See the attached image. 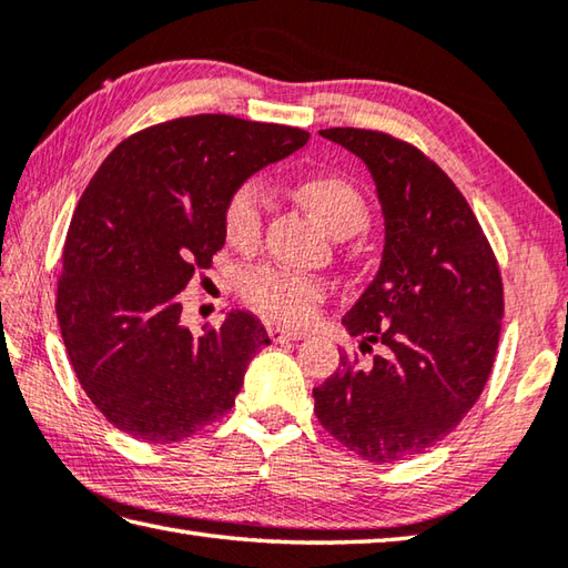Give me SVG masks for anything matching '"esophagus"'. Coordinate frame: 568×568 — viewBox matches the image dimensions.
Here are the masks:
<instances>
[{
	"mask_svg": "<svg viewBox=\"0 0 568 568\" xmlns=\"http://www.w3.org/2000/svg\"><path fill=\"white\" fill-rule=\"evenodd\" d=\"M266 334H270V338L274 341V344H288V341L306 338V331L284 328V326H270V328H266Z\"/></svg>",
	"mask_w": 568,
	"mask_h": 568,
	"instance_id": "obj_1",
	"label": "esophagus"
}]
</instances>
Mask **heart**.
Here are the masks:
<instances>
[{
	"label": "heart",
	"instance_id": "obj_1",
	"mask_svg": "<svg viewBox=\"0 0 568 568\" xmlns=\"http://www.w3.org/2000/svg\"><path fill=\"white\" fill-rule=\"evenodd\" d=\"M296 195L324 222L336 237H348L366 227L368 205L351 180L336 173H312L296 183ZM266 195L262 183L247 180L232 190L224 205V234L230 244L252 250L262 237ZM328 286L314 274L284 270V266H256L244 274L242 296L264 316L284 324H302L314 316L318 302L326 298Z\"/></svg>",
	"mask_w": 568,
	"mask_h": 568
}]
</instances>
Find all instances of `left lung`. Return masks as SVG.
Segmentation results:
<instances>
[{
  "label": "left lung",
  "mask_w": 568,
  "mask_h": 568,
  "mask_svg": "<svg viewBox=\"0 0 568 568\" xmlns=\"http://www.w3.org/2000/svg\"><path fill=\"white\" fill-rule=\"evenodd\" d=\"M371 170L383 260L344 326L371 363L341 353L314 388L318 423L368 463H398L450 435L495 366L505 288L483 227L445 170L381 131H321Z\"/></svg>",
  "instance_id": "left-lung-1"
}]
</instances>
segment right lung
<instances>
[{
	"instance_id": "obj_1",
	"label": "right lung",
	"mask_w": 568,
	"mask_h": 568,
	"mask_svg": "<svg viewBox=\"0 0 568 568\" xmlns=\"http://www.w3.org/2000/svg\"><path fill=\"white\" fill-rule=\"evenodd\" d=\"M306 141L302 128L202 113L133 133L95 170L63 244L57 316L81 388L118 430L178 443L234 405L266 328L230 312L192 334L180 292L224 247L232 190Z\"/></svg>"
}]
</instances>
